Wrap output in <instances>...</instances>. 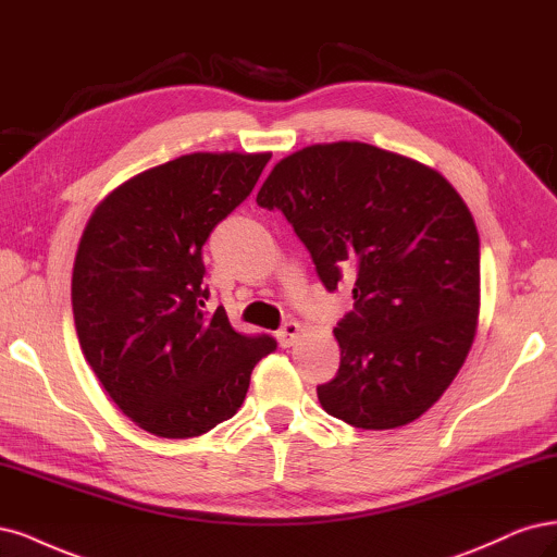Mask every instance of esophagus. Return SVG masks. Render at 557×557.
Instances as JSON below:
<instances>
[{
	"instance_id": "obj_1",
	"label": "esophagus",
	"mask_w": 557,
	"mask_h": 557,
	"mask_svg": "<svg viewBox=\"0 0 557 557\" xmlns=\"http://www.w3.org/2000/svg\"><path fill=\"white\" fill-rule=\"evenodd\" d=\"M298 335H300V324H298V321H286V324L277 331V343L282 347H292L296 339H298Z\"/></svg>"
}]
</instances>
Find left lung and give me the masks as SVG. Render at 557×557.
Listing matches in <instances>:
<instances>
[{"instance_id":"left-lung-1","label":"left lung","mask_w":557,"mask_h":557,"mask_svg":"<svg viewBox=\"0 0 557 557\" xmlns=\"http://www.w3.org/2000/svg\"><path fill=\"white\" fill-rule=\"evenodd\" d=\"M257 203L282 210L329 292L354 275V310L333 329L339 368L317 386L331 417L363 430L433 407L472 347L479 233L444 175L358 140L302 148L265 177Z\"/></svg>"}]
</instances>
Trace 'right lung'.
<instances>
[{
    "instance_id": "obj_1",
    "label": "right lung",
    "mask_w": 557,
    "mask_h": 557,
    "mask_svg": "<svg viewBox=\"0 0 557 557\" xmlns=\"http://www.w3.org/2000/svg\"><path fill=\"white\" fill-rule=\"evenodd\" d=\"M271 152H194L134 175L97 206L71 277L85 361L138 428L199 437L231 419L277 349L206 310L201 249L255 189Z\"/></svg>"
}]
</instances>
